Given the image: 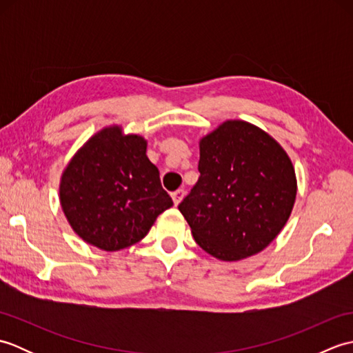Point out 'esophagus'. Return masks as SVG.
Returning a JSON list of instances; mask_svg holds the SVG:
<instances>
[{
    "label": "esophagus",
    "instance_id": "obj_1",
    "mask_svg": "<svg viewBox=\"0 0 353 353\" xmlns=\"http://www.w3.org/2000/svg\"><path fill=\"white\" fill-rule=\"evenodd\" d=\"M185 190H177V191H174L171 194V197H172V201H174V205L177 206L179 203H181V201L183 200V197H185Z\"/></svg>",
    "mask_w": 353,
    "mask_h": 353
}]
</instances>
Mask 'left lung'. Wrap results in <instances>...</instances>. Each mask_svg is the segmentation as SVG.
Segmentation results:
<instances>
[{"label":"left lung","instance_id":"left-lung-1","mask_svg":"<svg viewBox=\"0 0 353 353\" xmlns=\"http://www.w3.org/2000/svg\"><path fill=\"white\" fill-rule=\"evenodd\" d=\"M199 147L200 177L179 205L196 243L226 262L262 252L294 208L297 179L288 153L243 119H226Z\"/></svg>","mask_w":353,"mask_h":353}]
</instances>
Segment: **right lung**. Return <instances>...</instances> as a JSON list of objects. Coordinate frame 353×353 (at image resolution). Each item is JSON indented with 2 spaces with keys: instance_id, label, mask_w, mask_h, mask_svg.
Wrapping results in <instances>:
<instances>
[{
  "instance_id": "1",
  "label": "right lung",
  "mask_w": 353,
  "mask_h": 353,
  "mask_svg": "<svg viewBox=\"0 0 353 353\" xmlns=\"http://www.w3.org/2000/svg\"><path fill=\"white\" fill-rule=\"evenodd\" d=\"M59 200L71 229L85 243L117 252L139 243L172 206L147 139L110 124L94 133L66 163Z\"/></svg>"
}]
</instances>
